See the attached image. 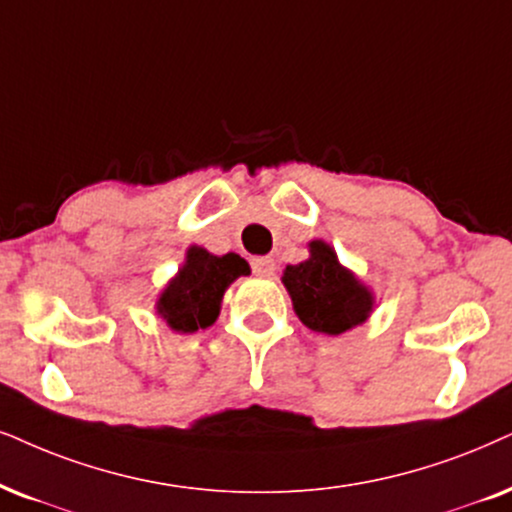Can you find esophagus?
I'll return each instance as SVG.
<instances>
[{
	"label": "esophagus",
	"instance_id": "obj_1",
	"mask_svg": "<svg viewBox=\"0 0 512 512\" xmlns=\"http://www.w3.org/2000/svg\"><path fill=\"white\" fill-rule=\"evenodd\" d=\"M250 264H252V271H255L257 276H271V274H274V269H276L274 257H269V255L252 257Z\"/></svg>",
	"mask_w": 512,
	"mask_h": 512
}]
</instances>
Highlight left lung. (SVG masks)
<instances>
[{"instance_id": "1", "label": "left lung", "mask_w": 512, "mask_h": 512, "mask_svg": "<svg viewBox=\"0 0 512 512\" xmlns=\"http://www.w3.org/2000/svg\"><path fill=\"white\" fill-rule=\"evenodd\" d=\"M293 309L316 333L342 335L361 326L373 312V293L352 271L342 267L326 241L309 243V257L283 271Z\"/></svg>"}]
</instances>
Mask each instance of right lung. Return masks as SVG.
<instances>
[{"mask_svg":"<svg viewBox=\"0 0 512 512\" xmlns=\"http://www.w3.org/2000/svg\"><path fill=\"white\" fill-rule=\"evenodd\" d=\"M250 267L236 252L217 257L205 248L191 245L179 274L167 283L158 297L160 319L177 333H196L217 321L224 290L238 276H248Z\"/></svg>","mask_w":512,"mask_h":512,"instance_id":"right-lung-1","label":"right lung"}]
</instances>
